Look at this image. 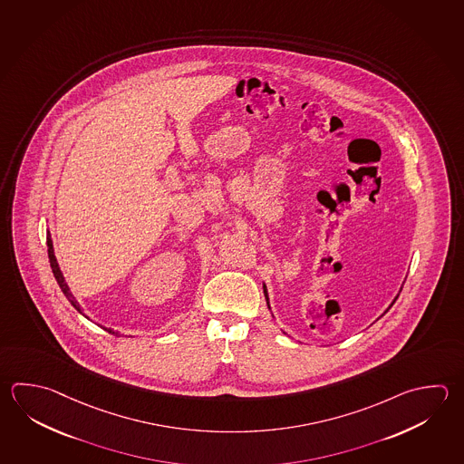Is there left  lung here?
I'll list each match as a JSON object with an SVG mask.
<instances>
[{
  "label": "left lung",
  "mask_w": 464,
  "mask_h": 464,
  "mask_svg": "<svg viewBox=\"0 0 464 464\" xmlns=\"http://www.w3.org/2000/svg\"><path fill=\"white\" fill-rule=\"evenodd\" d=\"M264 295H266V300H267V306H269V308H271V305H269V295H267V289H266V285H264ZM393 305V302L392 304H391V306ZM391 306H389V308H391ZM389 308H387V310H389ZM387 310H385V312H387Z\"/></svg>",
  "instance_id": "8db88e82"
}]
</instances>
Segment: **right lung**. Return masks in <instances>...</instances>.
<instances>
[{"label":"right lung","mask_w":464,"mask_h":464,"mask_svg":"<svg viewBox=\"0 0 464 464\" xmlns=\"http://www.w3.org/2000/svg\"><path fill=\"white\" fill-rule=\"evenodd\" d=\"M47 254H49V263H51V267H53V277L57 280V284H59V287H61L62 292H63V295L69 298V302L73 305V308H75V310H79L80 314L83 315V312H82V308H80L79 302H77L75 297L72 295L71 289H69L67 282H65L63 276H62L61 267H59V264H57L55 254H53V239H51V233H49V231H47ZM105 330L108 333H111V334H118V332H114L111 328H105Z\"/></svg>","instance_id":"right-lung-1"}]
</instances>
